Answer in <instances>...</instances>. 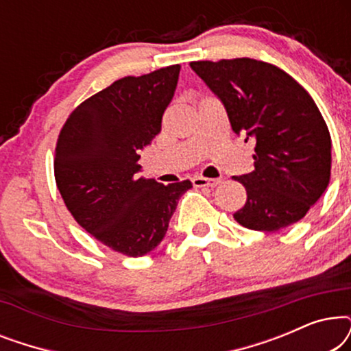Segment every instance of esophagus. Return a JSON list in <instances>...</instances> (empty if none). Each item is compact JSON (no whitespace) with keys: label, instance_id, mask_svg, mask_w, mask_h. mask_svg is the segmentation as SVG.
Segmentation results:
<instances>
[{"label":"esophagus","instance_id":"34e87169","mask_svg":"<svg viewBox=\"0 0 351 351\" xmlns=\"http://www.w3.org/2000/svg\"><path fill=\"white\" fill-rule=\"evenodd\" d=\"M191 182H193L195 186H217L220 182V179H206V177H193L191 179Z\"/></svg>","mask_w":351,"mask_h":351}]
</instances>
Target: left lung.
Returning <instances> with one entry per match:
<instances>
[{"mask_svg": "<svg viewBox=\"0 0 351 351\" xmlns=\"http://www.w3.org/2000/svg\"><path fill=\"white\" fill-rule=\"evenodd\" d=\"M217 95L237 136L256 145L254 169L234 177L247 201L233 214L243 227L278 232L305 217L330 179V136L310 94L262 60L191 62Z\"/></svg>", "mask_w": 351, "mask_h": 351, "instance_id": "left-lung-1", "label": "left lung"}]
</instances>
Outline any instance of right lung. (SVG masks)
I'll use <instances>...</instances> for the list:
<instances>
[{"instance_id":"add662e5","label":"right lung","mask_w":351,"mask_h":351,"mask_svg":"<svg viewBox=\"0 0 351 351\" xmlns=\"http://www.w3.org/2000/svg\"><path fill=\"white\" fill-rule=\"evenodd\" d=\"M180 65L126 76L78 105L56 147L57 189L76 222L129 257L162 241L180 196L191 182L162 185L138 177L141 150L161 132Z\"/></svg>"}]
</instances>
